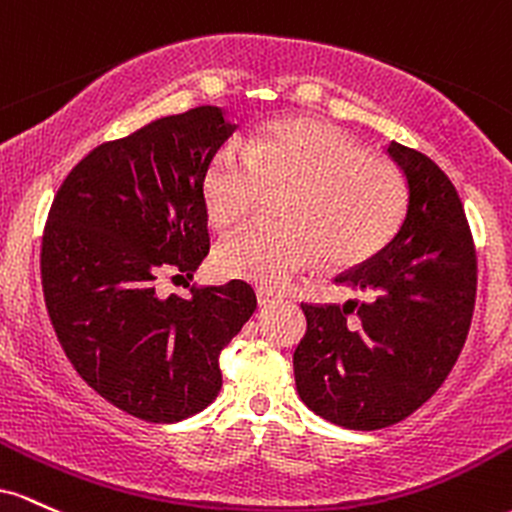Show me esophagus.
Segmentation results:
<instances>
[{
  "label": "esophagus",
  "mask_w": 512,
  "mask_h": 512,
  "mask_svg": "<svg viewBox=\"0 0 512 512\" xmlns=\"http://www.w3.org/2000/svg\"><path fill=\"white\" fill-rule=\"evenodd\" d=\"M256 300H258V304H261V307H271V304L280 302V297L273 295L271 290H256Z\"/></svg>",
  "instance_id": "34e87169"
}]
</instances>
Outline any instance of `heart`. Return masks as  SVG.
Listing matches in <instances>:
<instances>
[{
    "instance_id": "1",
    "label": "heart",
    "mask_w": 512,
    "mask_h": 512,
    "mask_svg": "<svg viewBox=\"0 0 512 512\" xmlns=\"http://www.w3.org/2000/svg\"><path fill=\"white\" fill-rule=\"evenodd\" d=\"M268 191H290L280 203L285 227H251L217 249V268L261 290H283L297 275L358 266L389 244L404 220L409 188L399 166L324 120H290L246 147L225 145L203 176L212 225H244Z\"/></svg>"
}]
</instances>
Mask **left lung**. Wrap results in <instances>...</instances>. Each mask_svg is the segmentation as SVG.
I'll use <instances>...</instances> for the list:
<instances>
[{"mask_svg":"<svg viewBox=\"0 0 512 512\" xmlns=\"http://www.w3.org/2000/svg\"><path fill=\"white\" fill-rule=\"evenodd\" d=\"M409 183L396 237L338 285L346 304H302L297 394L317 416L350 430L394 426L438 392L467 341L476 300V251L462 200L433 159L392 142Z\"/></svg>","mask_w":512,"mask_h":512,"instance_id":"obj_1","label":"left lung"}]
</instances>
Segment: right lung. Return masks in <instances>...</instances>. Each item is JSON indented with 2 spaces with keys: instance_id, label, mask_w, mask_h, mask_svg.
<instances>
[{
  "instance_id": "1",
  "label": "right lung",
  "mask_w": 512,
  "mask_h": 512,
  "mask_svg": "<svg viewBox=\"0 0 512 512\" xmlns=\"http://www.w3.org/2000/svg\"><path fill=\"white\" fill-rule=\"evenodd\" d=\"M237 125L217 106L103 142L48 212L40 278L48 317L79 377L120 411L176 423L222 389L220 353L256 309L244 280L162 295L210 251L203 176Z\"/></svg>"
}]
</instances>
